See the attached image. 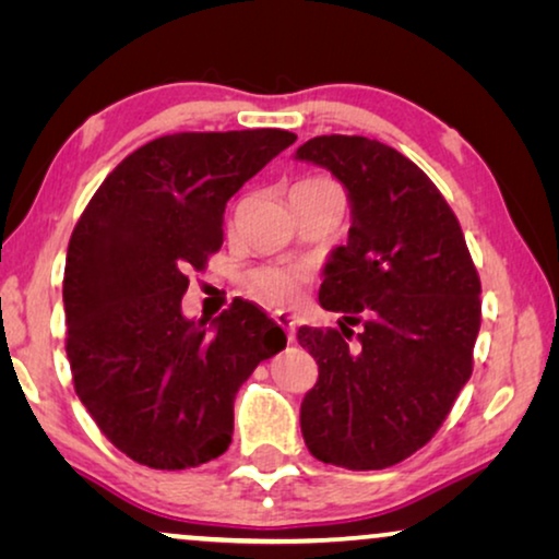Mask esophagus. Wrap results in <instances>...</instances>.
Listing matches in <instances>:
<instances>
[{
    "label": "esophagus",
    "instance_id": "esophagus-1",
    "mask_svg": "<svg viewBox=\"0 0 559 559\" xmlns=\"http://www.w3.org/2000/svg\"><path fill=\"white\" fill-rule=\"evenodd\" d=\"M274 320H277V325L287 333V338L293 341L295 338V318L287 316V312H277V316H274Z\"/></svg>",
    "mask_w": 559,
    "mask_h": 559
}]
</instances>
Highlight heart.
I'll return each instance as SVG.
<instances>
[{"mask_svg": "<svg viewBox=\"0 0 559 559\" xmlns=\"http://www.w3.org/2000/svg\"><path fill=\"white\" fill-rule=\"evenodd\" d=\"M302 282L305 272L300 266H270V270H259L249 277L251 289L274 305L293 302L300 293Z\"/></svg>", "mask_w": 559, "mask_h": 559, "instance_id": "b5f03b06", "label": "heart"}]
</instances>
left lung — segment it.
I'll use <instances>...</instances> for the list:
<instances>
[{"label": "left lung", "mask_w": 559, "mask_h": 559, "mask_svg": "<svg viewBox=\"0 0 559 559\" xmlns=\"http://www.w3.org/2000/svg\"><path fill=\"white\" fill-rule=\"evenodd\" d=\"M295 159L331 170L350 205L348 241L328 257L318 295L341 328L297 331L318 361L300 407L305 445L338 468H389L430 442L471 379L478 272L445 198L389 144L316 136Z\"/></svg>", "instance_id": "8db88e82"}]
</instances>
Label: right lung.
<instances>
[{
    "instance_id": "add662e5",
    "label": "right lung",
    "mask_w": 559,
    "mask_h": 559,
    "mask_svg": "<svg viewBox=\"0 0 559 559\" xmlns=\"http://www.w3.org/2000/svg\"><path fill=\"white\" fill-rule=\"evenodd\" d=\"M297 136L285 129L180 132L109 173L66 257V354L75 394L111 445L182 471L231 445L234 400L287 335L251 302L186 318V272L224 243L228 198Z\"/></svg>"
}]
</instances>
